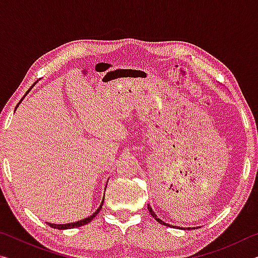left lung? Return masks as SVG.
Segmentation results:
<instances>
[{"label":"left lung","mask_w":258,"mask_h":258,"mask_svg":"<svg viewBox=\"0 0 258 258\" xmlns=\"http://www.w3.org/2000/svg\"><path fill=\"white\" fill-rule=\"evenodd\" d=\"M148 209H149V213L151 214V216L152 217H154L155 218V220L157 221V222H159V223L161 224V225H166V226H171V228H177V229H182V228H178V226H174V225H169L168 223H165V222L164 221H161L160 220V218H158V217H157V215H156V214H155V212L154 211H152V208L149 206V205H148ZM187 230H190L191 228H186ZM192 229H195V228H192ZM183 230H185V228H183Z\"/></svg>","instance_id":"obj_1"}]
</instances>
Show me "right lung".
Returning a JSON list of instances; mask_svg holds the SVG:
<instances>
[{
    "label": "right lung",
    "instance_id": "obj_1",
    "mask_svg": "<svg viewBox=\"0 0 258 258\" xmlns=\"http://www.w3.org/2000/svg\"><path fill=\"white\" fill-rule=\"evenodd\" d=\"M30 91V89L27 91V93L29 92ZM26 93V94H27ZM25 94V95H26ZM25 98V97H24ZM23 98V99H24ZM23 99L20 100V102L23 101ZM19 102V103H20ZM19 103L17 104V107L19 106ZM16 107V108H17ZM106 187H107V185H106ZM103 202H104V197H103V199H102V202H101V205H100L99 206V208L97 209V211H95L92 215L91 216H89V217H86V218H84V220H81V221H77V222H74V223H67V224H54V223H47L49 224L51 228H53V229H58V230H66V229H74V228H78V226H82V225H85V224H87V223H90L91 221L93 220V218L98 215V213L100 212V209H101V207H102V205H103Z\"/></svg>",
    "mask_w": 258,
    "mask_h": 258
}]
</instances>
